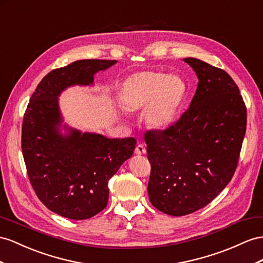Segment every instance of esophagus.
<instances>
[{
    "label": "esophagus",
    "instance_id": "esophagus-1",
    "mask_svg": "<svg viewBox=\"0 0 263 263\" xmlns=\"http://www.w3.org/2000/svg\"><path fill=\"white\" fill-rule=\"evenodd\" d=\"M134 152H136V154H138V156H142V154H145L146 149L143 144H138Z\"/></svg>",
    "mask_w": 263,
    "mask_h": 263
}]
</instances>
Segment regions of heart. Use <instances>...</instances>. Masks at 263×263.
Wrapping results in <instances>:
<instances>
[{
    "mask_svg": "<svg viewBox=\"0 0 263 263\" xmlns=\"http://www.w3.org/2000/svg\"><path fill=\"white\" fill-rule=\"evenodd\" d=\"M186 94L184 81L160 71H142L127 78L120 90V103L127 111L145 109L153 129H165L176 120Z\"/></svg>",
    "mask_w": 263,
    "mask_h": 263,
    "instance_id": "1",
    "label": "heart"
}]
</instances>
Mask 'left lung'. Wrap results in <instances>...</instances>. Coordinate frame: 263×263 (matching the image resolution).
Returning a JSON list of instances; mask_svg holds the SVG:
<instances>
[{
	"label": "left lung",
	"instance_id": "1",
	"mask_svg": "<svg viewBox=\"0 0 263 263\" xmlns=\"http://www.w3.org/2000/svg\"><path fill=\"white\" fill-rule=\"evenodd\" d=\"M183 61L199 80L189 109L176 124L144 138L150 202L173 217L205 206L230 182L247 127L246 105L232 78L199 59Z\"/></svg>",
	"mask_w": 263,
	"mask_h": 263
}]
</instances>
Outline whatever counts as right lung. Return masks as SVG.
Segmentation results:
<instances>
[{"label":"right lung","mask_w":263,"mask_h":263,"mask_svg":"<svg viewBox=\"0 0 263 263\" xmlns=\"http://www.w3.org/2000/svg\"><path fill=\"white\" fill-rule=\"evenodd\" d=\"M116 60H80L45 76L32 94L22 125V152L30 182L42 203L72 220L101 212L109 180L130 159L137 141L82 132L64 122L59 97L74 85L92 86L94 76Z\"/></svg>","instance_id":"right-lung-1"}]
</instances>
